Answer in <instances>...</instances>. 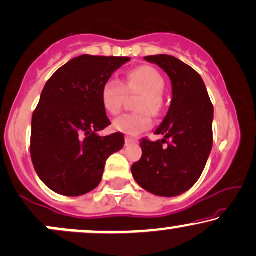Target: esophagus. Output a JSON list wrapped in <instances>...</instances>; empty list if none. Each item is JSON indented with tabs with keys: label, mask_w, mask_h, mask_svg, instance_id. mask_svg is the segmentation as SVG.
<instances>
[{
	"label": "esophagus",
	"mask_w": 256,
	"mask_h": 256,
	"mask_svg": "<svg viewBox=\"0 0 256 256\" xmlns=\"http://www.w3.org/2000/svg\"><path fill=\"white\" fill-rule=\"evenodd\" d=\"M124 141H126V145H129V144H132V142H134V138H132V136H126L124 138Z\"/></svg>",
	"instance_id": "1"
}]
</instances>
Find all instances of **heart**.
Segmentation results:
<instances>
[{"instance_id": "1", "label": "heart", "mask_w": 256, "mask_h": 256, "mask_svg": "<svg viewBox=\"0 0 256 256\" xmlns=\"http://www.w3.org/2000/svg\"><path fill=\"white\" fill-rule=\"evenodd\" d=\"M165 81L160 73L151 66H141L132 69L126 75L123 84L116 80H109L102 88L100 99L104 110L110 115H117L122 109L124 93L140 94L136 109L140 112L124 114L114 120L112 128L121 133L136 135L151 128L153 115L162 109V93L164 91Z\"/></svg>"}]
</instances>
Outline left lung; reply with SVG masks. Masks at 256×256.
<instances>
[{
	"mask_svg": "<svg viewBox=\"0 0 256 256\" xmlns=\"http://www.w3.org/2000/svg\"><path fill=\"white\" fill-rule=\"evenodd\" d=\"M169 75L172 100L156 129L163 139L140 142L142 157L133 164L138 184L158 196H177L200 178L213 145V105L205 82L193 68L169 55L146 56Z\"/></svg>",
	"mask_w": 256,
	"mask_h": 256,
	"instance_id": "obj_1",
	"label": "left lung"
}]
</instances>
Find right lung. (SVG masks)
Wrapping results in <instances>:
<instances>
[{"label":"right lung","mask_w":256,"mask_h":256,"mask_svg":"<svg viewBox=\"0 0 256 256\" xmlns=\"http://www.w3.org/2000/svg\"><path fill=\"white\" fill-rule=\"evenodd\" d=\"M129 57L81 55L48 80L32 116L31 158L51 190L80 196L98 187L106 159L122 148L124 136L98 132L111 124L100 93Z\"/></svg>","instance_id":"1"}]
</instances>
